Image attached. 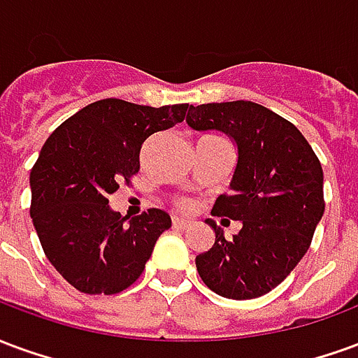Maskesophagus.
Wrapping results in <instances>:
<instances>
[{"label":"esophagus","mask_w":358,"mask_h":358,"mask_svg":"<svg viewBox=\"0 0 358 358\" xmlns=\"http://www.w3.org/2000/svg\"><path fill=\"white\" fill-rule=\"evenodd\" d=\"M172 224L174 228H182V230H186L192 226V220H186V218H180V217H172Z\"/></svg>","instance_id":"34e87169"}]
</instances>
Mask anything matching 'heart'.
Segmentation results:
<instances>
[{
	"mask_svg": "<svg viewBox=\"0 0 358 358\" xmlns=\"http://www.w3.org/2000/svg\"><path fill=\"white\" fill-rule=\"evenodd\" d=\"M178 207H182V209H187V207H189V201H186V199H180Z\"/></svg>",
	"mask_w": 358,
	"mask_h": 358,
	"instance_id": "b5f03b06",
	"label": "heart"
}]
</instances>
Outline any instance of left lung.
Instances as JSON below:
<instances>
[{"mask_svg":"<svg viewBox=\"0 0 358 358\" xmlns=\"http://www.w3.org/2000/svg\"><path fill=\"white\" fill-rule=\"evenodd\" d=\"M194 130H220L238 143L232 192L210 215L241 220L226 240L213 218L215 245L195 257L205 285L228 299H255L289 276L324 215L322 164L289 120L253 101L189 105Z\"/></svg>","mask_w":358,"mask_h":358,"instance_id":"1","label":"left lung"}]
</instances>
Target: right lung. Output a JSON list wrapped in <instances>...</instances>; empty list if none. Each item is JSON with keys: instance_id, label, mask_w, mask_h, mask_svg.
Masks as SVG:
<instances>
[{"instance_id": "add662e5", "label": "right lung", "mask_w": 358, "mask_h": 358, "mask_svg": "<svg viewBox=\"0 0 358 358\" xmlns=\"http://www.w3.org/2000/svg\"><path fill=\"white\" fill-rule=\"evenodd\" d=\"M187 103L149 107L99 99L66 118L43 143L30 171V217L50 263L78 292L113 295L141 276L157 238L171 228L166 210L126 220L109 195L140 171L151 134L182 122Z\"/></svg>"}]
</instances>
